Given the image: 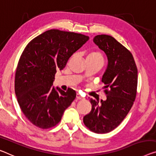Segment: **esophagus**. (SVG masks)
Listing matches in <instances>:
<instances>
[{
    "instance_id": "obj_1",
    "label": "esophagus",
    "mask_w": 156,
    "mask_h": 156,
    "mask_svg": "<svg viewBox=\"0 0 156 156\" xmlns=\"http://www.w3.org/2000/svg\"><path fill=\"white\" fill-rule=\"evenodd\" d=\"M76 100H83V99H84V98H83L82 96H81V95L79 94V93H76Z\"/></svg>"
}]
</instances>
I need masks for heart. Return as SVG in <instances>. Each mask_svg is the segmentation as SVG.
<instances>
[{"label": "heart", "mask_w": 156, "mask_h": 156, "mask_svg": "<svg viewBox=\"0 0 156 156\" xmlns=\"http://www.w3.org/2000/svg\"><path fill=\"white\" fill-rule=\"evenodd\" d=\"M87 58H93V59H97V60H100V61H103V56L102 54L100 53V51H94L90 52L88 55Z\"/></svg>", "instance_id": "obj_1"}]
</instances>
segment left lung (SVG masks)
Wrapping results in <instances>:
<instances>
[{
	"label": "left lung",
	"mask_w": 156,
	"mask_h": 156,
	"mask_svg": "<svg viewBox=\"0 0 156 156\" xmlns=\"http://www.w3.org/2000/svg\"><path fill=\"white\" fill-rule=\"evenodd\" d=\"M93 42L106 54L108 65L102 76L107 100L90 99L91 111L83 117L84 125L98 134L113 130L126 118L135 101L137 68L131 52L113 37L98 35Z\"/></svg>",
	"instance_id": "8db88e82"
}]
</instances>
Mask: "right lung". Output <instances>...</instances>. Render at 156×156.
Masks as SVG:
<instances>
[{
  "label": "right lung",
  "instance_id": "right-lung-1",
  "mask_svg": "<svg viewBox=\"0 0 156 156\" xmlns=\"http://www.w3.org/2000/svg\"><path fill=\"white\" fill-rule=\"evenodd\" d=\"M88 40L80 33L51 29L26 45L16 68L14 90L23 114L34 126L42 129L56 126L75 99L72 88L65 92L52 86L56 70H63Z\"/></svg>",
  "mask_w": 156,
  "mask_h": 156
}]
</instances>
